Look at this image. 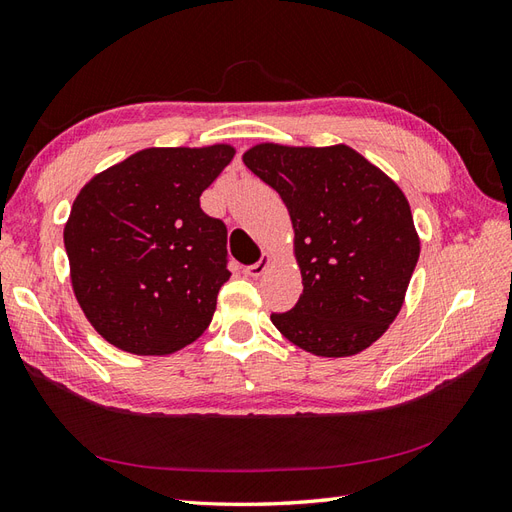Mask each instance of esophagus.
<instances>
[{
    "label": "esophagus",
    "instance_id": "1",
    "mask_svg": "<svg viewBox=\"0 0 512 512\" xmlns=\"http://www.w3.org/2000/svg\"><path fill=\"white\" fill-rule=\"evenodd\" d=\"M271 260H273V256L269 252H265L258 262H254V265H250V267L245 269V273L250 275V278H258V275H262V273L267 271V267L271 265Z\"/></svg>",
    "mask_w": 512,
    "mask_h": 512
}]
</instances>
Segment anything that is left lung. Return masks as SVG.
Returning <instances> with one entry per match:
<instances>
[{"mask_svg":"<svg viewBox=\"0 0 512 512\" xmlns=\"http://www.w3.org/2000/svg\"><path fill=\"white\" fill-rule=\"evenodd\" d=\"M243 163L280 193L295 230L303 293L273 325L321 357L368 349L403 308L420 256L405 193L347 144L265 142Z\"/></svg>","mask_w":512,"mask_h":512,"instance_id":"8db88e82","label":"left lung"}]
</instances>
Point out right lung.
<instances>
[{
    "mask_svg": "<svg viewBox=\"0 0 512 512\" xmlns=\"http://www.w3.org/2000/svg\"><path fill=\"white\" fill-rule=\"evenodd\" d=\"M230 144L144 148L96 174L64 226L75 297L90 325L135 355H170L204 334L228 282V230L200 209Z\"/></svg>",
    "mask_w": 512,
    "mask_h": 512,
    "instance_id": "right-lung-1",
    "label": "right lung"
}]
</instances>
